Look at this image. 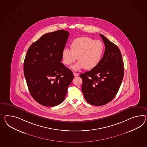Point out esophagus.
<instances>
[{
	"label": "esophagus",
	"instance_id": "1",
	"mask_svg": "<svg viewBox=\"0 0 147 147\" xmlns=\"http://www.w3.org/2000/svg\"><path fill=\"white\" fill-rule=\"evenodd\" d=\"M73 74H74V76L75 77H76V76H78L79 75V74H77V73H76V72H74Z\"/></svg>",
	"mask_w": 147,
	"mask_h": 147
}]
</instances>
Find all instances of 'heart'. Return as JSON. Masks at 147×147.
Wrapping results in <instances>:
<instances>
[{"mask_svg":"<svg viewBox=\"0 0 147 147\" xmlns=\"http://www.w3.org/2000/svg\"><path fill=\"white\" fill-rule=\"evenodd\" d=\"M71 49H64L62 52V58L64 64L70 65L76 60L79 62L72 66L74 70L85 68L91 70L95 68L101 60L104 52V45L99 40L82 37L76 38L71 44Z\"/></svg>","mask_w":147,"mask_h":147,"instance_id":"heart-1","label":"heart"}]
</instances>
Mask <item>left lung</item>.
Instances as JSON below:
<instances>
[{"label": "left lung", "mask_w": 147, "mask_h": 147, "mask_svg": "<svg viewBox=\"0 0 147 147\" xmlns=\"http://www.w3.org/2000/svg\"><path fill=\"white\" fill-rule=\"evenodd\" d=\"M105 51L98 65L80 75L83 80L82 90L86 101L93 105H105L113 100L123 79L124 63L119 48L100 34Z\"/></svg>", "instance_id": "1"}]
</instances>
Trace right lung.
Masks as SVG:
<instances>
[{
    "instance_id": "add662e5",
    "label": "right lung",
    "mask_w": 147,
    "mask_h": 147,
    "mask_svg": "<svg viewBox=\"0 0 147 147\" xmlns=\"http://www.w3.org/2000/svg\"><path fill=\"white\" fill-rule=\"evenodd\" d=\"M69 32L60 30L34 42L24 61V75L32 97L39 104L54 107L64 101L74 77L61 61Z\"/></svg>"
}]
</instances>
